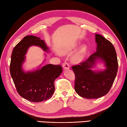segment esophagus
Instances as JSON below:
<instances>
[{
  "label": "esophagus",
  "instance_id": "34e87169",
  "mask_svg": "<svg viewBox=\"0 0 127 127\" xmlns=\"http://www.w3.org/2000/svg\"><path fill=\"white\" fill-rule=\"evenodd\" d=\"M62 67L64 70H68L69 69V65L67 63V62H64V63L62 64Z\"/></svg>",
  "mask_w": 127,
  "mask_h": 127
}]
</instances>
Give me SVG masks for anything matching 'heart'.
Segmentation results:
<instances>
[{"instance_id": "b5f03b06", "label": "heart", "mask_w": 127, "mask_h": 127, "mask_svg": "<svg viewBox=\"0 0 127 127\" xmlns=\"http://www.w3.org/2000/svg\"><path fill=\"white\" fill-rule=\"evenodd\" d=\"M75 46L74 45V46H71V47L64 48H62L61 50V53L62 54H63V55L67 54L68 53L71 52L72 50L75 48ZM86 50H87L86 45H82V46L79 49L78 51L76 52L75 53L73 56H72V57L71 58L72 61L75 64H78L82 61Z\"/></svg>"}]
</instances>
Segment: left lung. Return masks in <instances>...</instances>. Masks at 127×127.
<instances>
[{
    "instance_id": "left-lung-1",
    "label": "left lung",
    "mask_w": 127,
    "mask_h": 127,
    "mask_svg": "<svg viewBox=\"0 0 127 127\" xmlns=\"http://www.w3.org/2000/svg\"><path fill=\"white\" fill-rule=\"evenodd\" d=\"M96 52L80 65L72 66L75 75V91L85 98H98L107 94L117 74L118 63L115 48L104 37L95 34ZM98 63L105 69L93 70Z\"/></svg>"
}]
</instances>
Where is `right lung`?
Here are the masks:
<instances>
[{
    "label": "right lung",
    "instance_id": "obj_1",
    "mask_svg": "<svg viewBox=\"0 0 127 127\" xmlns=\"http://www.w3.org/2000/svg\"><path fill=\"white\" fill-rule=\"evenodd\" d=\"M32 46L40 47L47 53L50 49L45 41L39 37L28 35L14 48L11 56L10 72L18 94L30 102H39L51 98L55 92L54 82L61 74V65L52 64L43 66L45 59L38 67L25 71L23 65L29 48Z\"/></svg>",
    "mask_w": 127,
    "mask_h": 127
}]
</instances>
